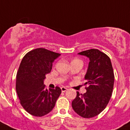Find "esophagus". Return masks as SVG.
Masks as SVG:
<instances>
[{"label": "esophagus", "mask_w": 130, "mask_h": 130, "mask_svg": "<svg viewBox=\"0 0 130 130\" xmlns=\"http://www.w3.org/2000/svg\"><path fill=\"white\" fill-rule=\"evenodd\" d=\"M61 91H62V92H65V91H67V90H68V89L66 88H65V87H61Z\"/></svg>", "instance_id": "34e87169"}]
</instances>
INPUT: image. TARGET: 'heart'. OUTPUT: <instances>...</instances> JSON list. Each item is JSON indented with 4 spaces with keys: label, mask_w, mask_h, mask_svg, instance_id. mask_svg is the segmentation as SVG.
Segmentation results:
<instances>
[{
    "label": "heart",
    "mask_w": 130,
    "mask_h": 130,
    "mask_svg": "<svg viewBox=\"0 0 130 130\" xmlns=\"http://www.w3.org/2000/svg\"><path fill=\"white\" fill-rule=\"evenodd\" d=\"M80 61V60H79V59H73V61H71V62H73V61Z\"/></svg>",
    "instance_id": "obj_1"
}]
</instances>
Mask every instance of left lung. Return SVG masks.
Segmentation results:
<instances>
[{
	"label": "left lung",
	"instance_id": "left-lung-1",
	"mask_svg": "<svg viewBox=\"0 0 130 130\" xmlns=\"http://www.w3.org/2000/svg\"><path fill=\"white\" fill-rule=\"evenodd\" d=\"M88 57L90 62L85 75L86 92H77L72 101L75 113L84 118L96 116L105 109L113 92L114 73L111 59L98 49H90L78 53Z\"/></svg>",
	"mask_w": 130,
	"mask_h": 130
}]
</instances>
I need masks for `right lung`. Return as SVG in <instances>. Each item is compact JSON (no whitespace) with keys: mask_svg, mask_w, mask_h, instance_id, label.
<instances>
[{"mask_svg":"<svg viewBox=\"0 0 130 130\" xmlns=\"http://www.w3.org/2000/svg\"><path fill=\"white\" fill-rule=\"evenodd\" d=\"M59 53L39 48L29 51L22 59L16 76V91L20 103L29 114L42 117L51 112L61 93L46 89L44 84L46 75L51 72L53 63Z\"/></svg>","mask_w":130,"mask_h":130,"instance_id":"obj_1","label":"right lung"}]
</instances>
